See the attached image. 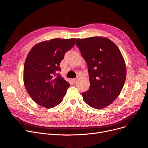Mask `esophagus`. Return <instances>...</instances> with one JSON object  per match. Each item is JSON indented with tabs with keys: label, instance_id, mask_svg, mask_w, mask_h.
Masks as SVG:
<instances>
[{
	"label": "esophagus",
	"instance_id": "1",
	"mask_svg": "<svg viewBox=\"0 0 148 148\" xmlns=\"http://www.w3.org/2000/svg\"><path fill=\"white\" fill-rule=\"evenodd\" d=\"M77 79H71V82H72L73 84H75L76 82H77Z\"/></svg>",
	"mask_w": 148,
	"mask_h": 148
}]
</instances>
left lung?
I'll use <instances>...</instances> for the list:
<instances>
[{
    "instance_id": "1",
    "label": "left lung",
    "mask_w": 148,
    "mask_h": 148,
    "mask_svg": "<svg viewBox=\"0 0 148 148\" xmlns=\"http://www.w3.org/2000/svg\"><path fill=\"white\" fill-rule=\"evenodd\" d=\"M75 44L88 65L90 85L82 94L84 101L94 108H105L118 97L125 83L126 67L122 54L106 38H78Z\"/></svg>"
}]
</instances>
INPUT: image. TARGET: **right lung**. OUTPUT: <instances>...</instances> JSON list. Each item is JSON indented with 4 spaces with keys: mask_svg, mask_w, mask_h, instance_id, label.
<instances>
[{
    "mask_svg": "<svg viewBox=\"0 0 148 148\" xmlns=\"http://www.w3.org/2000/svg\"><path fill=\"white\" fill-rule=\"evenodd\" d=\"M75 38H55L37 44L27 55L24 82L32 99L47 108L61 103L70 86L60 74V63L75 45Z\"/></svg>",
    "mask_w": 148,
    "mask_h": 148,
    "instance_id": "right-lung-1",
    "label": "right lung"
}]
</instances>
